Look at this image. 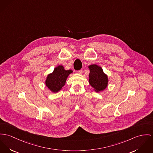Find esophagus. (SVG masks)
<instances>
[{
	"mask_svg": "<svg viewBox=\"0 0 153 153\" xmlns=\"http://www.w3.org/2000/svg\"><path fill=\"white\" fill-rule=\"evenodd\" d=\"M77 73H79V74H82V70H80V71H76Z\"/></svg>",
	"mask_w": 153,
	"mask_h": 153,
	"instance_id": "obj_1",
	"label": "esophagus"
}]
</instances>
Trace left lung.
Masks as SVG:
<instances>
[{
	"instance_id": "8db88e82",
	"label": "left lung",
	"mask_w": 153,
	"mask_h": 153,
	"mask_svg": "<svg viewBox=\"0 0 153 153\" xmlns=\"http://www.w3.org/2000/svg\"><path fill=\"white\" fill-rule=\"evenodd\" d=\"M90 70L88 82L90 85L97 93L105 90L108 85V77L102 68L97 65L92 64L88 66Z\"/></svg>"
}]
</instances>
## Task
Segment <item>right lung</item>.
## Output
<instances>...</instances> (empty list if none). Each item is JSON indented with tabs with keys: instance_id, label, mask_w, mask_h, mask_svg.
<instances>
[{
	"instance_id": "right-lung-1",
	"label": "right lung",
	"mask_w": 153,
	"mask_h": 153,
	"mask_svg": "<svg viewBox=\"0 0 153 153\" xmlns=\"http://www.w3.org/2000/svg\"><path fill=\"white\" fill-rule=\"evenodd\" d=\"M72 73L73 71L71 69L66 71L63 66L59 65L48 74L45 84L51 91L56 93L65 85L68 76Z\"/></svg>"
}]
</instances>
